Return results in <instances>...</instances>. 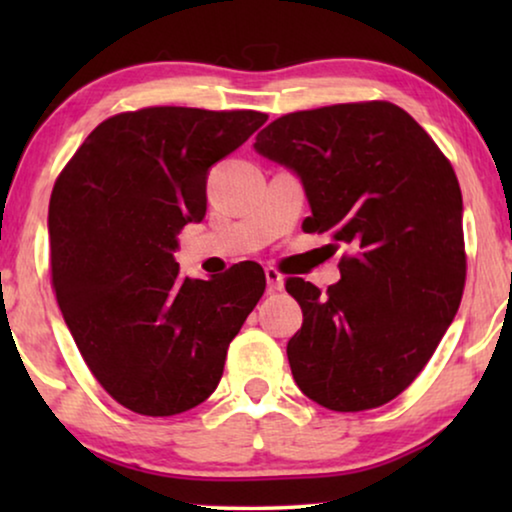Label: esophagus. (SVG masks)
I'll return each mask as SVG.
<instances>
[{"label":"esophagus","mask_w":512,"mask_h":512,"mask_svg":"<svg viewBox=\"0 0 512 512\" xmlns=\"http://www.w3.org/2000/svg\"><path fill=\"white\" fill-rule=\"evenodd\" d=\"M265 282H268L270 291H282L284 289V277L279 275L275 268H265Z\"/></svg>","instance_id":"obj_1"}]
</instances>
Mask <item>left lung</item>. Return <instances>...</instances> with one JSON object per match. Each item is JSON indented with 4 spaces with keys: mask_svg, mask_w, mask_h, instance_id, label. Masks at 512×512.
<instances>
[{
    "mask_svg": "<svg viewBox=\"0 0 512 512\" xmlns=\"http://www.w3.org/2000/svg\"><path fill=\"white\" fill-rule=\"evenodd\" d=\"M254 149L300 179L307 233L331 230L352 249L326 293L286 279L303 307L286 345L293 380L335 412L389 403L422 373L464 291V202L450 160L391 102L286 114Z\"/></svg>",
    "mask_w": 512,
    "mask_h": 512,
    "instance_id": "left-lung-1",
    "label": "left lung"
}]
</instances>
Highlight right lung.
<instances>
[{
	"label": "right lung",
	"mask_w": 512,
	"mask_h": 512,
	"mask_svg": "<svg viewBox=\"0 0 512 512\" xmlns=\"http://www.w3.org/2000/svg\"><path fill=\"white\" fill-rule=\"evenodd\" d=\"M268 116L151 107L90 132L48 205L53 289L90 373L132 412L170 417L219 387L265 291L256 263L179 275L177 235L207 212V174Z\"/></svg>",
	"instance_id": "1"
}]
</instances>
